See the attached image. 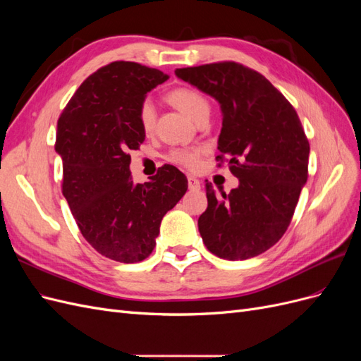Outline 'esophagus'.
Instances as JSON below:
<instances>
[{"label": "esophagus", "instance_id": "1", "mask_svg": "<svg viewBox=\"0 0 361 361\" xmlns=\"http://www.w3.org/2000/svg\"><path fill=\"white\" fill-rule=\"evenodd\" d=\"M188 188H190L191 191L200 190V180L195 179L194 176H188Z\"/></svg>", "mask_w": 361, "mask_h": 361}]
</instances>
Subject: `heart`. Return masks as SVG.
Returning <instances> with one entry per match:
<instances>
[{
  "label": "heart",
  "mask_w": 361,
  "mask_h": 361,
  "mask_svg": "<svg viewBox=\"0 0 361 361\" xmlns=\"http://www.w3.org/2000/svg\"><path fill=\"white\" fill-rule=\"evenodd\" d=\"M167 97L174 106H178L183 114H187L194 122H197L203 116H209L211 113V104L207 101V97L202 92L191 89V87H178V89L171 90ZM137 120L145 134H150L154 130L157 110L150 97H145L140 102ZM202 152L203 150L200 147H178L169 152L167 159L183 169L197 170L200 166Z\"/></svg>",
  "instance_id": "b5f03b06"
}]
</instances>
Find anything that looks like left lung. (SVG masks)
Masks as SVG:
<instances>
[{
    "label": "left lung",
    "instance_id": "obj_1",
    "mask_svg": "<svg viewBox=\"0 0 361 361\" xmlns=\"http://www.w3.org/2000/svg\"><path fill=\"white\" fill-rule=\"evenodd\" d=\"M174 73L220 102L218 167L228 162L239 179V187L221 197L206 183L207 207L199 216L206 248L227 260L265 253L288 231L309 178L310 145L297 111L264 75L241 63Z\"/></svg>",
    "mask_w": 361,
    "mask_h": 361
}]
</instances>
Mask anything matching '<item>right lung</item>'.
Instances as JSON below:
<instances>
[{
    "mask_svg": "<svg viewBox=\"0 0 361 361\" xmlns=\"http://www.w3.org/2000/svg\"><path fill=\"white\" fill-rule=\"evenodd\" d=\"M169 75L134 61H113L78 87L57 122L61 192L84 239L122 264L145 260L157 245L162 216L187 192L188 180L166 164L150 182L130 179V150L145 141L137 110Z\"/></svg>",
    "mask_w": 361,
    "mask_h": 361,
    "instance_id": "obj_1",
    "label": "right lung"
}]
</instances>
